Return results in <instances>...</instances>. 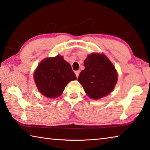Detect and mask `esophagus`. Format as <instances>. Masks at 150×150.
Masks as SVG:
<instances>
[{"instance_id":"esophagus-1","label":"esophagus","mask_w":150,"mask_h":150,"mask_svg":"<svg viewBox=\"0 0 150 150\" xmlns=\"http://www.w3.org/2000/svg\"><path fill=\"white\" fill-rule=\"evenodd\" d=\"M75 73L76 77H79V75L80 71H75Z\"/></svg>"}]
</instances>
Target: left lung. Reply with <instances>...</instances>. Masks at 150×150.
<instances>
[{"mask_svg": "<svg viewBox=\"0 0 150 150\" xmlns=\"http://www.w3.org/2000/svg\"><path fill=\"white\" fill-rule=\"evenodd\" d=\"M84 66L85 69L80 73L78 81L88 96L98 99L114 89L118 79L117 73L105 55H88L84 61Z\"/></svg>", "mask_w": 150, "mask_h": 150, "instance_id": "left-lung-1", "label": "left lung"}]
</instances>
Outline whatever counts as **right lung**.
Segmentation results:
<instances>
[{
	"label": "right lung",
	"instance_id": "add662e5",
	"mask_svg": "<svg viewBox=\"0 0 150 150\" xmlns=\"http://www.w3.org/2000/svg\"><path fill=\"white\" fill-rule=\"evenodd\" d=\"M75 79L77 77L71 66L60 55L43 60L34 72L35 83L39 91L49 98L59 96L67 83Z\"/></svg>",
	"mask_w": 150,
	"mask_h": 150
}]
</instances>
